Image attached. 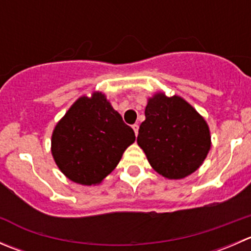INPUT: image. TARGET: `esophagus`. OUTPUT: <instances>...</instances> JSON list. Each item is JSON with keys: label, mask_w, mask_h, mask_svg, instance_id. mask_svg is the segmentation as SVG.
Returning <instances> with one entry per match:
<instances>
[{"label": "esophagus", "mask_w": 251, "mask_h": 251, "mask_svg": "<svg viewBox=\"0 0 251 251\" xmlns=\"http://www.w3.org/2000/svg\"><path fill=\"white\" fill-rule=\"evenodd\" d=\"M132 128H133V131H135V135L137 136L138 135V128H140V126H138L137 124H135V125L132 126Z\"/></svg>", "instance_id": "1"}]
</instances>
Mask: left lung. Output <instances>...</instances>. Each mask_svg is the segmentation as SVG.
I'll return each mask as SVG.
<instances>
[{"mask_svg": "<svg viewBox=\"0 0 251 251\" xmlns=\"http://www.w3.org/2000/svg\"><path fill=\"white\" fill-rule=\"evenodd\" d=\"M137 143L151 168L169 179L198 170L211 147L209 125L186 100L164 92L148 98Z\"/></svg>", "mask_w": 251, "mask_h": 251, "instance_id": "left-lung-1", "label": "left lung"}]
</instances>
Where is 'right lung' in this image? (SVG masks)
<instances>
[{"mask_svg":"<svg viewBox=\"0 0 251 251\" xmlns=\"http://www.w3.org/2000/svg\"><path fill=\"white\" fill-rule=\"evenodd\" d=\"M136 140L120 114L95 91L77 98L54 126L50 151L65 177L82 186L100 184Z\"/></svg>","mask_w":251,"mask_h":251,"instance_id":"obj_1","label":"right lung"}]
</instances>
